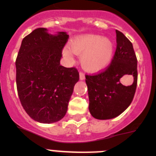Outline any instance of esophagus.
<instances>
[{
    "instance_id": "esophagus-1",
    "label": "esophagus",
    "mask_w": 156,
    "mask_h": 156,
    "mask_svg": "<svg viewBox=\"0 0 156 156\" xmlns=\"http://www.w3.org/2000/svg\"><path fill=\"white\" fill-rule=\"evenodd\" d=\"M80 80H85V75L83 73H82V72L80 73Z\"/></svg>"
}]
</instances>
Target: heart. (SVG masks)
Wrapping results in <instances>:
<instances>
[{"label": "heart", "instance_id": "b5f03b06", "mask_svg": "<svg viewBox=\"0 0 156 156\" xmlns=\"http://www.w3.org/2000/svg\"><path fill=\"white\" fill-rule=\"evenodd\" d=\"M115 51L114 42L108 37L96 34H85L75 37L69 48L63 49L66 58L73 60V54L80 55L82 68L88 73H98L110 64Z\"/></svg>", "mask_w": 156, "mask_h": 156}]
</instances>
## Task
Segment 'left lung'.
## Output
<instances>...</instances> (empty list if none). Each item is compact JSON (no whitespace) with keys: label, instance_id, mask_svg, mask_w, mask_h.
Here are the masks:
<instances>
[{"label":"left lung","instance_id":"left-lung-1","mask_svg":"<svg viewBox=\"0 0 156 156\" xmlns=\"http://www.w3.org/2000/svg\"><path fill=\"white\" fill-rule=\"evenodd\" d=\"M116 33V50L113 59L104 72L86 76L89 111L97 119H113L122 113L131 103L137 87V61L133 44L121 32ZM129 75L134 80L125 86L122 80Z\"/></svg>","mask_w":156,"mask_h":156}]
</instances>
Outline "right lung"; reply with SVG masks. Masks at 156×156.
I'll return each mask as SVG.
<instances>
[{
  "mask_svg": "<svg viewBox=\"0 0 156 156\" xmlns=\"http://www.w3.org/2000/svg\"><path fill=\"white\" fill-rule=\"evenodd\" d=\"M68 38L66 32L51 34L48 29L37 28L22 41L16 62L18 94L25 111L37 122L61 120L79 81L76 69L60 65Z\"/></svg>",
  "mask_w": 156,
  "mask_h": 156,
  "instance_id": "add662e5",
  "label": "right lung"
}]
</instances>
